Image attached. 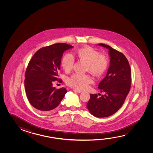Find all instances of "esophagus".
Segmentation results:
<instances>
[{"instance_id": "34e87169", "label": "esophagus", "mask_w": 153, "mask_h": 153, "mask_svg": "<svg viewBox=\"0 0 153 153\" xmlns=\"http://www.w3.org/2000/svg\"><path fill=\"white\" fill-rule=\"evenodd\" d=\"M73 91H74V92H75L77 93H81L83 91H82L80 90H75V89H74V90H73Z\"/></svg>"}]
</instances>
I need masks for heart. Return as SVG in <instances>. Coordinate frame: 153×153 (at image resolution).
<instances>
[{"label":"heart","instance_id":"heart-1","mask_svg":"<svg viewBox=\"0 0 153 153\" xmlns=\"http://www.w3.org/2000/svg\"><path fill=\"white\" fill-rule=\"evenodd\" d=\"M78 58L88 63V70L93 75H102L107 69L108 59L105 55H100V53L90 46L80 48L77 51ZM74 64V58L70 54H65L62 60L61 65L65 72L72 70ZM92 83V79L88 75L75 74L67 80L68 85L78 90H84Z\"/></svg>","mask_w":153,"mask_h":153}]
</instances>
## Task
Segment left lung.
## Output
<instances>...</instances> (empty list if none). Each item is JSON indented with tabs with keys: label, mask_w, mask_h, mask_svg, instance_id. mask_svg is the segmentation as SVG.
<instances>
[{
	"label": "left lung",
	"mask_w": 153,
	"mask_h": 153,
	"mask_svg": "<svg viewBox=\"0 0 153 153\" xmlns=\"http://www.w3.org/2000/svg\"><path fill=\"white\" fill-rule=\"evenodd\" d=\"M98 45L109 50L110 65L105 77L98 86L105 94L98 97L91 94L87 108L96 117H106L113 115L123 105L130 91L131 82L130 66L123 53L109 45Z\"/></svg>",
	"instance_id": "left-lung-1"
}]
</instances>
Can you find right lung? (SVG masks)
Returning a JSON list of instances; mask_svg holds the SVG:
<instances>
[{"mask_svg":"<svg viewBox=\"0 0 153 153\" xmlns=\"http://www.w3.org/2000/svg\"><path fill=\"white\" fill-rule=\"evenodd\" d=\"M73 48L65 43L43 48L29 62L25 74V92L30 104L42 113L53 111L67 92L65 88L56 89L53 82L59 80L63 53Z\"/></svg>","mask_w":153,"mask_h":153,"instance_id":"obj_1","label":"right lung"}]
</instances>
